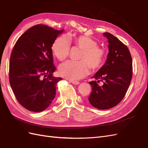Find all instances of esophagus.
<instances>
[{"mask_svg":"<svg viewBox=\"0 0 148 148\" xmlns=\"http://www.w3.org/2000/svg\"><path fill=\"white\" fill-rule=\"evenodd\" d=\"M70 82H71V83L73 84V85H78V84L79 83V82H77V81H71V80H70Z\"/></svg>","mask_w":148,"mask_h":148,"instance_id":"obj_1","label":"esophagus"}]
</instances>
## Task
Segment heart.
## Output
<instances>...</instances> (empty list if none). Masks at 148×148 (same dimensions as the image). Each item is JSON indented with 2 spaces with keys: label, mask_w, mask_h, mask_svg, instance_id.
Listing matches in <instances>:
<instances>
[{
  "label": "heart",
  "mask_w": 148,
  "mask_h": 148,
  "mask_svg": "<svg viewBox=\"0 0 148 148\" xmlns=\"http://www.w3.org/2000/svg\"><path fill=\"white\" fill-rule=\"evenodd\" d=\"M71 42L81 49L78 61H68L60 66V73L70 80H77L89 73L90 66L92 70L101 68L105 59V52L93 39L86 35H78L71 38ZM70 43L65 35L55 39L51 45L53 55L60 61L69 57Z\"/></svg>",
  "instance_id": "obj_1"
}]
</instances>
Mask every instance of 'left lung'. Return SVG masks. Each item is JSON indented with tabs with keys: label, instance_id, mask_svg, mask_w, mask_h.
Segmentation results:
<instances>
[{
	"label": "left lung",
	"instance_id": "8db88e82",
	"mask_svg": "<svg viewBox=\"0 0 148 148\" xmlns=\"http://www.w3.org/2000/svg\"><path fill=\"white\" fill-rule=\"evenodd\" d=\"M108 40L106 62L90 82L92 90L90 104L99 110L111 108L120 102L128 89L133 76V61L128 48L112 34L103 33ZM102 82V86L99 84Z\"/></svg>",
	"mask_w": 148,
	"mask_h": 148
}]
</instances>
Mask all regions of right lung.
Listing matches in <instances>:
<instances>
[{
    "label": "right lung",
    "instance_id": "obj_1",
    "mask_svg": "<svg viewBox=\"0 0 148 148\" xmlns=\"http://www.w3.org/2000/svg\"><path fill=\"white\" fill-rule=\"evenodd\" d=\"M63 31L36 25L18 38L12 51L10 86L18 102L28 110H45L55 97L56 86L62 78L53 76L56 68L51 45Z\"/></svg>",
    "mask_w": 148,
    "mask_h": 148
}]
</instances>
